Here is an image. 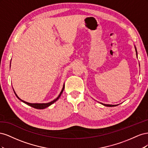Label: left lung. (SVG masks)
Returning a JSON list of instances; mask_svg holds the SVG:
<instances>
[{"label":"left lung","instance_id":"1","mask_svg":"<svg viewBox=\"0 0 148 148\" xmlns=\"http://www.w3.org/2000/svg\"><path fill=\"white\" fill-rule=\"evenodd\" d=\"M135 47V50H136V56H137V51H136V47ZM102 104L105 106H107V107H114V106H117V105H111V104H102Z\"/></svg>","mask_w":148,"mask_h":148}]
</instances>
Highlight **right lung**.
Returning <instances> with one entry per match:
<instances>
[{"mask_svg":"<svg viewBox=\"0 0 148 148\" xmlns=\"http://www.w3.org/2000/svg\"><path fill=\"white\" fill-rule=\"evenodd\" d=\"M64 88H65V85H64L63 88H62V91H61V92H60V95H59V96H58V97L56 98V99H55L54 100L51 101V102H48V103H41V104H39V103H29V102H25V101H23V100H21V99H20V98L16 95V94L15 93V92L14 90H13V91H14V92H15V95H16V96L17 97L18 99L19 100H20L21 101H22L23 102L25 103V104H26L29 106H31V107H34V108H35V109H43L46 108V107H49V106H50L51 105H52V104H53V103H54L56 101H57L58 99H59V98L60 97V96L61 95H62V92H63V91H64Z\"/></svg>","mask_w":148,"mask_h":148,"instance_id":"add662e5","label":"right lung"}]
</instances>
